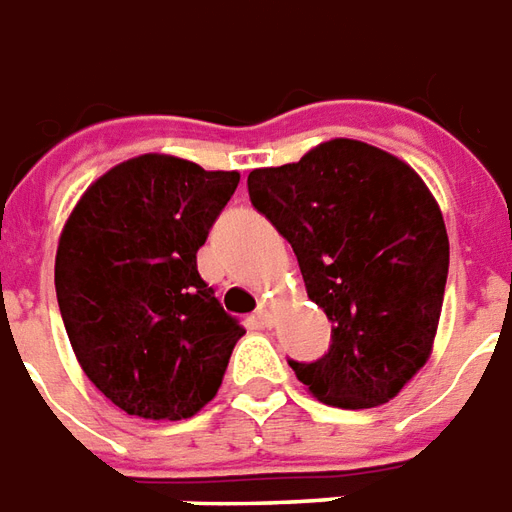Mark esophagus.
I'll return each mask as SVG.
<instances>
[{
  "instance_id": "1",
  "label": "esophagus",
  "mask_w": 512,
  "mask_h": 512,
  "mask_svg": "<svg viewBox=\"0 0 512 512\" xmlns=\"http://www.w3.org/2000/svg\"><path fill=\"white\" fill-rule=\"evenodd\" d=\"M256 320L262 322L264 328H270V325H273V322H275V303H270V300H264L262 308L256 311Z\"/></svg>"
}]
</instances>
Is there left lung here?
<instances>
[{"label": "left lung", "mask_w": 512, "mask_h": 512, "mask_svg": "<svg viewBox=\"0 0 512 512\" xmlns=\"http://www.w3.org/2000/svg\"><path fill=\"white\" fill-rule=\"evenodd\" d=\"M253 206L292 245L308 300L331 320V350L289 361L333 408H378L427 364L449 270V237L422 176L350 137L300 162L256 168Z\"/></svg>", "instance_id": "obj_1"}]
</instances>
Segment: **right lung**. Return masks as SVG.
<instances>
[{
  "instance_id": "1",
  "label": "right lung",
  "mask_w": 512,
  "mask_h": 512,
  "mask_svg": "<svg viewBox=\"0 0 512 512\" xmlns=\"http://www.w3.org/2000/svg\"><path fill=\"white\" fill-rule=\"evenodd\" d=\"M237 170L140 154L90 184L65 220L54 286L68 342L121 411L190 419L215 400L242 336L195 253L237 190Z\"/></svg>"
}]
</instances>
